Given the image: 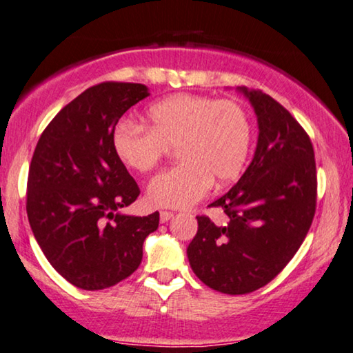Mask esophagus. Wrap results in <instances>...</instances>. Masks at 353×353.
Returning a JSON list of instances; mask_svg holds the SVG:
<instances>
[{
	"label": "esophagus",
	"mask_w": 353,
	"mask_h": 353,
	"mask_svg": "<svg viewBox=\"0 0 353 353\" xmlns=\"http://www.w3.org/2000/svg\"><path fill=\"white\" fill-rule=\"evenodd\" d=\"M174 216V212H171V211H161L160 212V221L161 222H168L171 219V217Z\"/></svg>",
	"instance_id": "1"
}]
</instances>
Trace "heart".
Returning a JSON list of instances; mask_svg holds the SVG:
<instances>
[{
	"mask_svg": "<svg viewBox=\"0 0 353 353\" xmlns=\"http://www.w3.org/2000/svg\"><path fill=\"white\" fill-rule=\"evenodd\" d=\"M148 128L121 121L113 131V150L137 172L155 170L171 148L181 163L152 179L147 198L153 206L188 208L227 185L245 168L251 125L245 108L232 101L177 94L148 107Z\"/></svg>",
	"mask_w": 353,
	"mask_h": 353,
	"instance_id": "heart-1",
	"label": "heart"
}]
</instances>
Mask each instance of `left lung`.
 Segmentation results:
<instances>
[{"instance_id":"left-lung-1","label":"left lung","mask_w":353,"mask_h":353,"mask_svg":"<svg viewBox=\"0 0 353 353\" xmlns=\"http://www.w3.org/2000/svg\"><path fill=\"white\" fill-rule=\"evenodd\" d=\"M259 123L251 165L219 208L225 224L196 216L198 232L187 248L195 275L224 294H248L285 269L309 232L316 210V166L309 134L262 91L241 89Z\"/></svg>"}]
</instances>
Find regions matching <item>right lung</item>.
Listing matches in <instances>:
<instances>
[{
  "label": "right lung",
  "instance_id": "add662e5",
  "mask_svg": "<svg viewBox=\"0 0 353 353\" xmlns=\"http://www.w3.org/2000/svg\"><path fill=\"white\" fill-rule=\"evenodd\" d=\"M148 96L141 83L103 81L67 103L34 147L27 181V216L54 269L81 290L125 280L142 261V245L160 224L117 212L141 188L113 150V131Z\"/></svg>",
  "mask_w": 353,
  "mask_h": 353
}]
</instances>
